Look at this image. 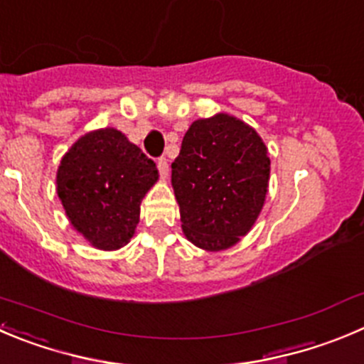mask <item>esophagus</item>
<instances>
[{
  "label": "esophagus",
  "instance_id": "obj_1",
  "mask_svg": "<svg viewBox=\"0 0 364 364\" xmlns=\"http://www.w3.org/2000/svg\"><path fill=\"white\" fill-rule=\"evenodd\" d=\"M157 168H159V173H161L162 178H166V176H168V171H169L168 159H166V157L159 159V161H157Z\"/></svg>",
  "mask_w": 364,
  "mask_h": 364
}]
</instances>
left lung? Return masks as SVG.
I'll return each instance as SVG.
<instances>
[{"label":"left lung","mask_w":364,"mask_h":364,"mask_svg":"<svg viewBox=\"0 0 364 364\" xmlns=\"http://www.w3.org/2000/svg\"><path fill=\"white\" fill-rule=\"evenodd\" d=\"M269 180L268 148L228 114L196 119L171 164L186 237L207 252L234 247L257 220Z\"/></svg>","instance_id":"left-lung-1"}]
</instances>
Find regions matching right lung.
<instances>
[{
    "label": "right lung",
    "mask_w": 364,
    "mask_h": 364,
    "mask_svg": "<svg viewBox=\"0 0 364 364\" xmlns=\"http://www.w3.org/2000/svg\"><path fill=\"white\" fill-rule=\"evenodd\" d=\"M159 180L157 166L116 128H100L62 157L57 195L73 227L100 250H117L139 223L141 200Z\"/></svg>",
    "instance_id": "right-lung-1"
}]
</instances>
